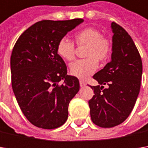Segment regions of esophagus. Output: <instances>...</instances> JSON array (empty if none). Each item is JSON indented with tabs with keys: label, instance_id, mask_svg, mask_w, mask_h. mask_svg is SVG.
Returning a JSON list of instances; mask_svg holds the SVG:
<instances>
[{
	"label": "esophagus",
	"instance_id": "1",
	"mask_svg": "<svg viewBox=\"0 0 148 148\" xmlns=\"http://www.w3.org/2000/svg\"><path fill=\"white\" fill-rule=\"evenodd\" d=\"M86 84V82H84V81H82V80H80V86L82 87V86H85Z\"/></svg>",
	"mask_w": 148,
	"mask_h": 148
}]
</instances>
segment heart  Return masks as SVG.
<instances>
[{
  "label": "heart",
  "instance_id": "heart-1",
  "mask_svg": "<svg viewBox=\"0 0 148 148\" xmlns=\"http://www.w3.org/2000/svg\"><path fill=\"white\" fill-rule=\"evenodd\" d=\"M77 45H86L85 57L87 58L78 60L70 65L72 76L86 79L94 73L98 67V62H104L109 59L111 53V43L101 33L92 27L85 28L75 34ZM57 52L61 58L71 62L76 57L75 45L67 38L60 40L57 46Z\"/></svg>",
  "mask_w": 148,
  "mask_h": 148
}]
</instances>
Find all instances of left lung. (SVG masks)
<instances>
[{"label": "left lung", "mask_w": 148, "mask_h": 148, "mask_svg": "<svg viewBox=\"0 0 148 148\" xmlns=\"http://www.w3.org/2000/svg\"><path fill=\"white\" fill-rule=\"evenodd\" d=\"M111 29V61L93 76L99 85L90 86L95 94L89 100L91 120L101 128H113L129 116L139 94L143 73L142 59L132 38L115 22Z\"/></svg>", "instance_id": "1"}]
</instances>
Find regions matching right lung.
<instances>
[{
	"label": "right lung",
	"mask_w": 148,
	"mask_h": 148,
	"mask_svg": "<svg viewBox=\"0 0 148 148\" xmlns=\"http://www.w3.org/2000/svg\"><path fill=\"white\" fill-rule=\"evenodd\" d=\"M83 21H38L27 29L14 44L10 57L12 89L24 115L38 128H57L67 119L68 105L80 84L77 77L67 75L57 46ZM61 79L64 82L59 85Z\"/></svg>",
	"instance_id": "1"
}]
</instances>
